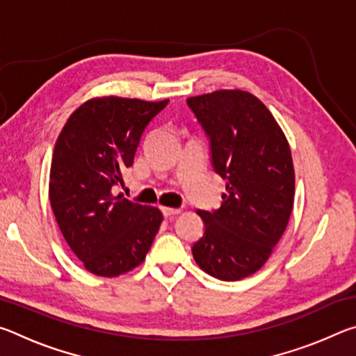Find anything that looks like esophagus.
I'll list each match as a JSON object with an SVG mask.
<instances>
[{
	"instance_id": "1",
	"label": "esophagus",
	"mask_w": 356,
	"mask_h": 356,
	"mask_svg": "<svg viewBox=\"0 0 356 356\" xmlns=\"http://www.w3.org/2000/svg\"><path fill=\"white\" fill-rule=\"evenodd\" d=\"M161 212L166 216H172V215H177L180 212V209H172V207H161Z\"/></svg>"
}]
</instances>
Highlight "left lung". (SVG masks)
I'll use <instances>...</instances> for the list:
<instances>
[{
	"mask_svg": "<svg viewBox=\"0 0 356 356\" xmlns=\"http://www.w3.org/2000/svg\"><path fill=\"white\" fill-rule=\"evenodd\" d=\"M186 104L209 136L215 171L226 180L221 207L197 210L206 231L193 257L213 278L243 280L267 262L291 218V147L273 114L250 92L221 89Z\"/></svg>",
	"mask_w": 356,
	"mask_h": 356,
	"instance_id": "8db88e82",
	"label": "left lung"
}]
</instances>
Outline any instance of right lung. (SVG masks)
<instances>
[{
  "label": "right lung",
  "instance_id": "right-lung-1",
  "mask_svg": "<svg viewBox=\"0 0 356 356\" xmlns=\"http://www.w3.org/2000/svg\"><path fill=\"white\" fill-rule=\"evenodd\" d=\"M168 102L95 97L70 114L58 136L48 196L65 242L88 272L105 278L130 272L159 232L160 210L113 195V186L122 184L144 129Z\"/></svg>",
  "mask_w": 356,
  "mask_h": 356
}]
</instances>
